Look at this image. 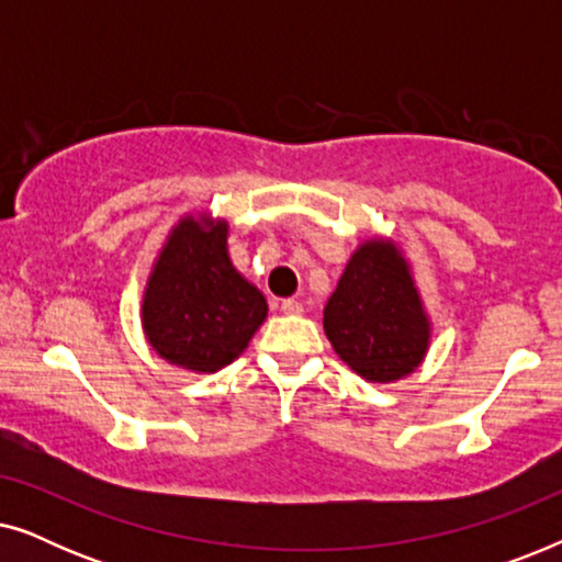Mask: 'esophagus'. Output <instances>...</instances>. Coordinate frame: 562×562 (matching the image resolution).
I'll list each match as a JSON object with an SVG mask.
<instances>
[{
    "label": "esophagus",
    "mask_w": 562,
    "mask_h": 562,
    "mask_svg": "<svg viewBox=\"0 0 562 562\" xmlns=\"http://www.w3.org/2000/svg\"><path fill=\"white\" fill-rule=\"evenodd\" d=\"M281 312H283V314H302V312H304V304L296 302V299H283V302H281Z\"/></svg>",
    "instance_id": "esophagus-1"
}]
</instances>
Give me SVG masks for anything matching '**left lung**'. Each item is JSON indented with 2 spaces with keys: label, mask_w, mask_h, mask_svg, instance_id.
Here are the masks:
<instances>
[{
  "label": "left lung",
  "mask_w": 562,
  "mask_h": 562,
  "mask_svg": "<svg viewBox=\"0 0 562 562\" xmlns=\"http://www.w3.org/2000/svg\"><path fill=\"white\" fill-rule=\"evenodd\" d=\"M325 333L337 356L366 381H398L422 363L429 322L394 245L371 240L352 252L325 306Z\"/></svg>",
  "instance_id": "left-lung-1"
}]
</instances>
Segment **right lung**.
<instances>
[{
	"label": "right lung",
	"mask_w": 562,
	"mask_h": 562,
	"mask_svg": "<svg viewBox=\"0 0 562 562\" xmlns=\"http://www.w3.org/2000/svg\"><path fill=\"white\" fill-rule=\"evenodd\" d=\"M268 304L227 256V225L179 222L153 268L143 302L148 342L168 363L214 373L248 348Z\"/></svg>",
	"instance_id": "obj_1"
}]
</instances>
